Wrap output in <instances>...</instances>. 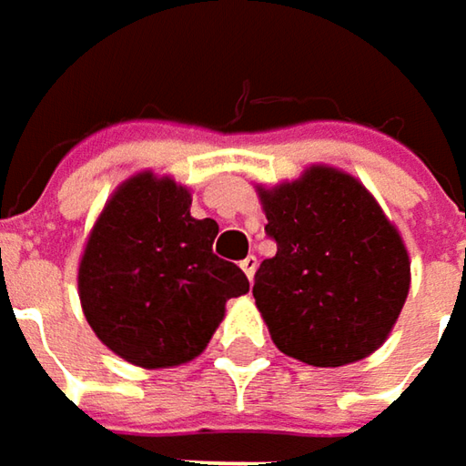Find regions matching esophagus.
<instances>
[{
	"instance_id": "1",
	"label": "esophagus",
	"mask_w": 466,
	"mask_h": 466,
	"mask_svg": "<svg viewBox=\"0 0 466 466\" xmlns=\"http://www.w3.org/2000/svg\"><path fill=\"white\" fill-rule=\"evenodd\" d=\"M257 267H259V259H257L254 254H248V257L241 261V269L246 272V278L248 279H254V275H257Z\"/></svg>"
}]
</instances>
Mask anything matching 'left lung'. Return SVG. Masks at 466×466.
I'll return each mask as SVG.
<instances>
[{"instance_id":"8db88e82","label":"left lung","mask_w":466,"mask_h":466,"mask_svg":"<svg viewBox=\"0 0 466 466\" xmlns=\"http://www.w3.org/2000/svg\"><path fill=\"white\" fill-rule=\"evenodd\" d=\"M257 194L278 254L261 261L254 300L279 352L316 368L376 352L412 278L407 246L376 197L321 163Z\"/></svg>"}]
</instances>
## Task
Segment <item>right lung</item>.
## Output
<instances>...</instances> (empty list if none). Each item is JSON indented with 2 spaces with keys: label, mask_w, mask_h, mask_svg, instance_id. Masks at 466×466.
<instances>
[{
  "label": "right lung",
  "mask_w": 466,
  "mask_h": 466,
  "mask_svg": "<svg viewBox=\"0 0 466 466\" xmlns=\"http://www.w3.org/2000/svg\"><path fill=\"white\" fill-rule=\"evenodd\" d=\"M218 230L191 218V191L176 178L139 170L121 181L77 269L82 313L100 342L139 368L202 355L225 303L248 293L241 269L212 254Z\"/></svg>",
  "instance_id": "right-lung-1"
}]
</instances>
